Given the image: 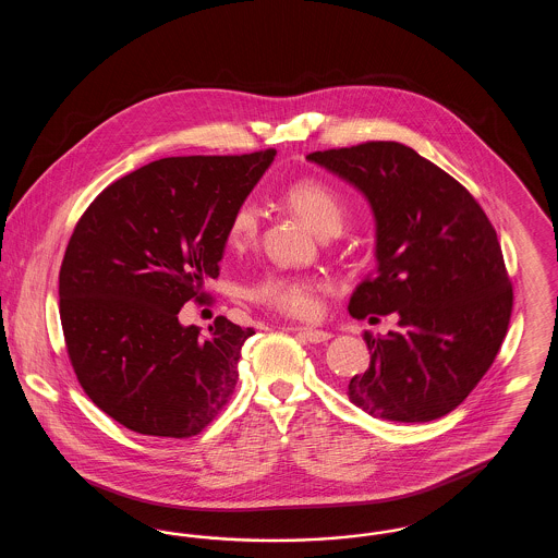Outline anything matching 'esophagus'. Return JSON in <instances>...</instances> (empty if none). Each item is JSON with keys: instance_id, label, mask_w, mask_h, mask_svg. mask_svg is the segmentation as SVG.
Segmentation results:
<instances>
[{"instance_id": "1", "label": "esophagus", "mask_w": 558, "mask_h": 558, "mask_svg": "<svg viewBox=\"0 0 558 558\" xmlns=\"http://www.w3.org/2000/svg\"><path fill=\"white\" fill-rule=\"evenodd\" d=\"M294 335H299L301 339L310 341V343H326L330 339V332H324V330H314V328H307V326H291L289 328Z\"/></svg>"}]
</instances>
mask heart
<instances>
[{"label": "heart", "mask_w": 558, "mask_h": 558, "mask_svg": "<svg viewBox=\"0 0 558 558\" xmlns=\"http://www.w3.org/2000/svg\"><path fill=\"white\" fill-rule=\"evenodd\" d=\"M287 201L301 213L322 236L341 232L347 219L343 194L322 180H299L287 190ZM259 230V207L253 198H244L230 217L228 239L232 244H246ZM324 284L296 274H267L251 287L253 301L291 318H314L319 310V292Z\"/></svg>", "instance_id": "b5f03b06"}]
</instances>
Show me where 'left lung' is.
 <instances>
[{"mask_svg":"<svg viewBox=\"0 0 558 558\" xmlns=\"http://www.w3.org/2000/svg\"><path fill=\"white\" fill-rule=\"evenodd\" d=\"M310 160L364 192L376 219L378 267L357 284L349 314H398L374 339L371 368L349 399L376 418L426 423L477 387L505 341L512 284L492 221L450 173L399 142H364Z\"/></svg>","mask_w":558,"mask_h":558,"instance_id":"left-lung-1","label":"left lung"}]
</instances>
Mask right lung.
I'll use <instances>...</instances> for the list:
<instances>
[{"mask_svg": "<svg viewBox=\"0 0 558 558\" xmlns=\"http://www.w3.org/2000/svg\"><path fill=\"white\" fill-rule=\"evenodd\" d=\"M274 157L153 160L81 215L60 266V322L83 391L119 425L186 439L232 398L255 330L217 316L203 337L178 314L219 276L230 217Z\"/></svg>", "mask_w": 558, "mask_h": 558, "instance_id": "right-lung-1", "label": "right lung"}]
</instances>
